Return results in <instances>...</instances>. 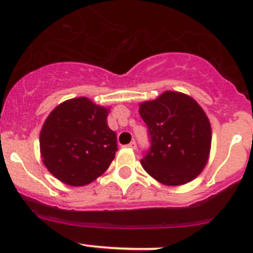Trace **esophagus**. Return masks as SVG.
I'll list each match as a JSON object with an SVG mask.
<instances>
[{
    "label": "esophagus",
    "mask_w": 253,
    "mask_h": 253,
    "mask_svg": "<svg viewBox=\"0 0 253 253\" xmlns=\"http://www.w3.org/2000/svg\"><path fill=\"white\" fill-rule=\"evenodd\" d=\"M127 147H128V148H131V149H133V150H136V149H137V143L133 141V142H131V143H129V144L127 145Z\"/></svg>",
    "instance_id": "34e87169"
}]
</instances>
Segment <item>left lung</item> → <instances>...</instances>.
<instances>
[{"instance_id": "8db88e82", "label": "left lung", "mask_w": 253, "mask_h": 253, "mask_svg": "<svg viewBox=\"0 0 253 253\" xmlns=\"http://www.w3.org/2000/svg\"><path fill=\"white\" fill-rule=\"evenodd\" d=\"M152 147L141 160L143 169L165 186L195 180L208 163L211 127L200 104L187 94L167 90L139 104Z\"/></svg>"}]
</instances>
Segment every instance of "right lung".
Wrapping results in <instances>:
<instances>
[{
    "label": "right lung",
    "instance_id": "obj_1",
    "mask_svg": "<svg viewBox=\"0 0 253 253\" xmlns=\"http://www.w3.org/2000/svg\"><path fill=\"white\" fill-rule=\"evenodd\" d=\"M109 112V106L79 96L48 114L40 131V155L57 180L78 187L108 170L117 150L116 133L108 126Z\"/></svg>",
    "mask_w": 253,
    "mask_h": 253
}]
</instances>
